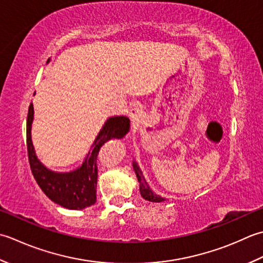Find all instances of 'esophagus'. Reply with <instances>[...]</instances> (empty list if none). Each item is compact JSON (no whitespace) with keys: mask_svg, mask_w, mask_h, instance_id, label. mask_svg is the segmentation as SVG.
Segmentation results:
<instances>
[{"mask_svg":"<svg viewBox=\"0 0 263 263\" xmlns=\"http://www.w3.org/2000/svg\"><path fill=\"white\" fill-rule=\"evenodd\" d=\"M142 114H143V111H142L141 108H139V106H135V108L130 109V111H129V117L132 118V120H133L134 124L138 125V122L141 121Z\"/></svg>","mask_w":263,"mask_h":263,"instance_id":"obj_1","label":"esophagus"}]
</instances>
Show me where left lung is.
Here are the masks:
<instances>
[{"label": "left lung", "instance_id": "1", "mask_svg": "<svg viewBox=\"0 0 263 263\" xmlns=\"http://www.w3.org/2000/svg\"><path fill=\"white\" fill-rule=\"evenodd\" d=\"M133 167H134V170H135V174L137 176V179H138V183H139V192H141V195L143 196V199H145L149 202H162V201H164L163 197H161L160 195H157L151 189H149V186L146 183L145 178H144L141 169H139V167L135 161L133 162Z\"/></svg>", "mask_w": 263, "mask_h": 263}]
</instances>
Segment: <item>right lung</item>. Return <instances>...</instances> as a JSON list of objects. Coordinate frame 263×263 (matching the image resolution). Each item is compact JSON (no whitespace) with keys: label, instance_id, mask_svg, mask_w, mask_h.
Segmentation results:
<instances>
[{"label":"right lung","instance_id":"obj_1","mask_svg":"<svg viewBox=\"0 0 263 263\" xmlns=\"http://www.w3.org/2000/svg\"><path fill=\"white\" fill-rule=\"evenodd\" d=\"M34 120V106L30 103L27 117V151L31 173L44 194L57 204L71 210H82L96 202L98 184V154L100 148L111 138H122L129 132L130 120L125 116L111 117L105 121L92 145V151L76 170L55 173L47 169L35 153L31 142V124Z\"/></svg>","mask_w":263,"mask_h":263}]
</instances>
